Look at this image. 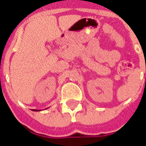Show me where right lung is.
Masks as SVG:
<instances>
[{
  "instance_id": "right-lung-1",
  "label": "right lung",
  "mask_w": 146,
  "mask_h": 146,
  "mask_svg": "<svg viewBox=\"0 0 146 146\" xmlns=\"http://www.w3.org/2000/svg\"><path fill=\"white\" fill-rule=\"evenodd\" d=\"M33 110V111H40V110H36V109H32V110Z\"/></svg>"
}]
</instances>
